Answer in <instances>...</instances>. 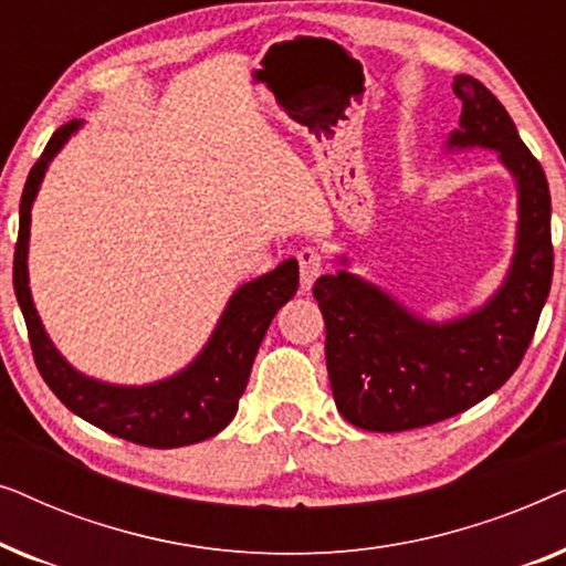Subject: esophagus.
<instances>
[{
  "instance_id": "1",
  "label": "esophagus",
  "mask_w": 566,
  "mask_h": 566,
  "mask_svg": "<svg viewBox=\"0 0 566 566\" xmlns=\"http://www.w3.org/2000/svg\"><path fill=\"white\" fill-rule=\"evenodd\" d=\"M298 275H301V289L308 291L314 285L316 277L324 273V258L316 247H301L298 254Z\"/></svg>"
}]
</instances>
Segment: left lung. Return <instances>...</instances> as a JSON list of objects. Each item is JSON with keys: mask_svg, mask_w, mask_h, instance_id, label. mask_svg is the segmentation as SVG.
<instances>
[{"mask_svg": "<svg viewBox=\"0 0 566 566\" xmlns=\"http://www.w3.org/2000/svg\"><path fill=\"white\" fill-rule=\"evenodd\" d=\"M461 130L451 146L497 149L521 192L513 270L482 312L432 327L345 270L314 283L327 339V370L339 415L355 428L401 432L443 422L497 391L521 366L554 275L552 192L505 105L459 74Z\"/></svg>", "mask_w": 566, "mask_h": 566, "instance_id": "left-lung-1", "label": "left lung"}]
</instances>
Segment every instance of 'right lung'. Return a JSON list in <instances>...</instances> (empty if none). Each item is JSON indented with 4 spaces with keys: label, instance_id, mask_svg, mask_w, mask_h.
<instances>
[{
    "label": "right lung",
    "instance_id": "right-lung-1",
    "mask_svg": "<svg viewBox=\"0 0 566 566\" xmlns=\"http://www.w3.org/2000/svg\"><path fill=\"white\" fill-rule=\"evenodd\" d=\"M80 128V120L61 126L45 144L41 161L30 169L20 200V231L14 244L12 283L14 296L25 316L30 350L49 389L82 420L95 428L146 448H180L213 438L234 420L239 397L250 381V370L258 347L273 322L277 308L293 298L298 289L296 260H285L273 273L242 285L229 301L219 327L208 339L200 358L182 374L167 381L126 389L92 381L69 366L45 337L28 289V237L30 206L43 180L45 167L69 136Z\"/></svg>",
    "mask_w": 566,
    "mask_h": 566
}]
</instances>
